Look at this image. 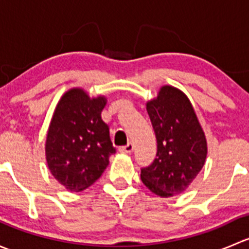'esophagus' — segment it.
I'll list each match as a JSON object with an SVG mask.
<instances>
[{
  "label": "esophagus",
  "instance_id": "obj_1",
  "mask_svg": "<svg viewBox=\"0 0 249 249\" xmlns=\"http://www.w3.org/2000/svg\"><path fill=\"white\" fill-rule=\"evenodd\" d=\"M119 150H120V152H123V153H131L132 150H134V143L129 142L126 145L119 148Z\"/></svg>",
  "mask_w": 249,
  "mask_h": 249
}]
</instances>
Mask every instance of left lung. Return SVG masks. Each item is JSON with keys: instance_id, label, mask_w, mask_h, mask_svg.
I'll return each instance as SVG.
<instances>
[{"instance_id": "8db88e82", "label": "left lung", "mask_w": 249, "mask_h": 249, "mask_svg": "<svg viewBox=\"0 0 249 249\" xmlns=\"http://www.w3.org/2000/svg\"><path fill=\"white\" fill-rule=\"evenodd\" d=\"M158 143L157 158L141 170V179L152 193L170 197L184 193L207 157V141L192 102L182 90L164 85L147 102Z\"/></svg>"}]
</instances>
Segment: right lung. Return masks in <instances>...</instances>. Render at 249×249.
<instances>
[{"instance_id": "add662e5", "label": "right lung", "mask_w": 249, "mask_h": 249, "mask_svg": "<svg viewBox=\"0 0 249 249\" xmlns=\"http://www.w3.org/2000/svg\"><path fill=\"white\" fill-rule=\"evenodd\" d=\"M106 96L90 97L82 88L67 90L57 102L46 140L50 173L70 192L94 184L115 153L109 129L101 119Z\"/></svg>"}]
</instances>
